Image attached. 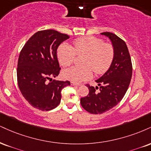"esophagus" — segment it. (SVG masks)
<instances>
[{"mask_svg":"<svg viewBox=\"0 0 151 151\" xmlns=\"http://www.w3.org/2000/svg\"><path fill=\"white\" fill-rule=\"evenodd\" d=\"M71 85H72V86H79V83H76L74 82H72V81H71Z\"/></svg>","mask_w":151,"mask_h":151,"instance_id":"34e87169","label":"esophagus"}]
</instances>
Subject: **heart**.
<instances>
[{
  "label": "heart",
  "instance_id": "1",
  "mask_svg": "<svg viewBox=\"0 0 151 151\" xmlns=\"http://www.w3.org/2000/svg\"><path fill=\"white\" fill-rule=\"evenodd\" d=\"M72 47L63 43L58 47L57 55L59 63L68 67L73 63L75 55L84 54L82 64L85 66H74L63 71L65 79L74 83L87 80L92 77V68L97 74L104 73L111 65L114 58V48L111 44L104 43L102 39L94 36L78 38Z\"/></svg>",
  "mask_w": 151,
  "mask_h": 151
}]
</instances>
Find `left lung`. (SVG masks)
Here are the masks:
<instances>
[{"label":"left lung","mask_w":151,"mask_h":151,"mask_svg":"<svg viewBox=\"0 0 151 151\" xmlns=\"http://www.w3.org/2000/svg\"><path fill=\"white\" fill-rule=\"evenodd\" d=\"M108 38L114 48V58L107 72L96 82L99 86L87 85L89 93L81 98V106L91 114H102L117 105L123 99L131 81L132 64L126 43L115 34L103 32L101 34Z\"/></svg>","instance_id":"1"}]
</instances>
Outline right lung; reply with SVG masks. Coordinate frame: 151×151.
I'll list each match as a JSON object with an SVG mask.
<instances>
[{
  "label": "right lung",
  "instance_id": "1",
  "mask_svg": "<svg viewBox=\"0 0 151 151\" xmlns=\"http://www.w3.org/2000/svg\"><path fill=\"white\" fill-rule=\"evenodd\" d=\"M69 38L53 29L39 31L22 49L17 69L18 86L34 108L46 111L55 108L60 103L62 89L70 85L69 81H52L60 70L57 49Z\"/></svg>",
  "mask_w": 151,
  "mask_h": 151
}]
</instances>
